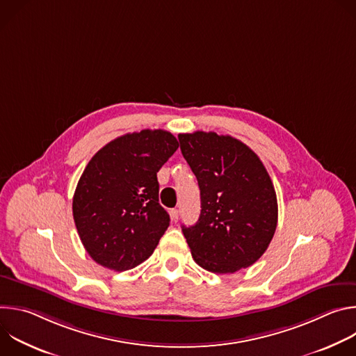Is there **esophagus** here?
Instances as JSON below:
<instances>
[{
	"label": "esophagus",
	"instance_id": "esophagus-1",
	"mask_svg": "<svg viewBox=\"0 0 356 356\" xmlns=\"http://www.w3.org/2000/svg\"><path fill=\"white\" fill-rule=\"evenodd\" d=\"M170 218H172L173 222H177V221H179V210L173 209V210L170 211Z\"/></svg>",
	"mask_w": 356,
	"mask_h": 356
}]
</instances>
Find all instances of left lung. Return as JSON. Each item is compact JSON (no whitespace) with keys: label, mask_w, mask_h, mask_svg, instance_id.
Wrapping results in <instances>:
<instances>
[{"label":"left lung","mask_w":356,"mask_h":356,"mask_svg":"<svg viewBox=\"0 0 356 356\" xmlns=\"http://www.w3.org/2000/svg\"><path fill=\"white\" fill-rule=\"evenodd\" d=\"M180 149L197 177L201 213L181 227L197 265L234 273L255 264L277 225V198L264 163L249 146L229 135L180 134Z\"/></svg>","instance_id":"obj_1"}]
</instances>
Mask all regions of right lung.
<instances>
[{
  "label": "right lung",
  "mask_w": 356,
  "mask_h": 356,
  "mask_svg": "<svg viewBox=\"0 0 356 356\" xmlns=\"http://www.w3.org/2000/svg\"><path fill=\"white\" fill-rule=\"evenodd\" d=\"M179 147L163 129L122 135L86 166L74 195L73 218L88 255L122 272L146 261L169 227L159 204L158 172Z\"/></svg>",
  "instance_id": "add662e5"
}]
</instances>
